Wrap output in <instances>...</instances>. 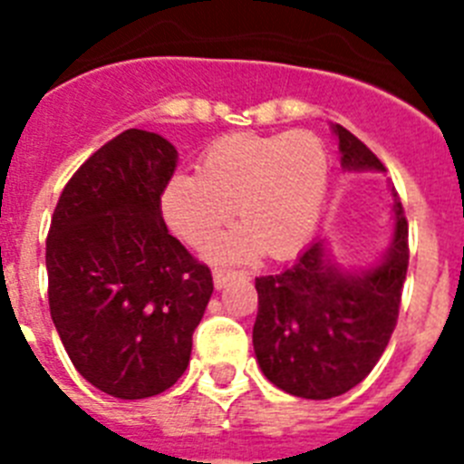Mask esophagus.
Instances as JSON below:
<instances>
[{
	"label": "esophagus",
	"mask_w": 464,
	"mask_h": 464,
	"mask_svg": "<svg viewBox=\"0 0 464 464\" xmlns=\"http://www.w3.org/2000/svg\"><path fill=\"white\" fill-rule=\"evenodd\" d=\"M237 274L232 267H213V283H216V288H223V285H227L229 278H235Z\"/></svg>",
	"instance_id": "esophagus-1"
}]
</instances>
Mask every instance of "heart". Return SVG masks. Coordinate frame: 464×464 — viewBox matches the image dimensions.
I'll list each match as a JSON object with an SVG mask.
<instances>
[{
  "label": "heart",
  "mask_w": 464,
  "mask_h": 464,
  "mask_svg": "<svg viewBox=\"0 0 464 464\" xmlns=\"http://www.w3.org/2000/svg\"><path fill=\"white\" fill-rule=\"evenodd\" d=\"M199 174L169 176L160 192L167 225L192 248H202L232 216L241 225L213 246V256L248 260L265 253L290 257L306 244L325 199V143L297 130L283 134H227L199 155Z\"/></svg>",
  "instance_id": "obj_1"
}]
</instances>
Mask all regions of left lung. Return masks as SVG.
Instances as JSON below:
<instances>
[{
	"instance_id": "left-lung-1",
	"label": "left lung",
	"mask_w": 464,
	"mask_h": 464,
	"mask_svg": "<svg viewBox=\"0 0 464 464\" xmlns=\"http://www.w3.org/2000/svg\"><path fill=\"white\" fill-rule=\"evenodd\" d=\"M346 171H385L381 160L346 127H332ZM395 235L383 260L348 274L315 241L283 272L256 278L253 348L262 374L304 400L348 392L374 370L397 325L409 267V223L392 190Z\"/></svg>"
}]
</instances>
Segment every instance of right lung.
I'll list each match as a JSON object with an SVG mask.
<instances>
[{"label":"right lung","instance_id":"1","mask_svg":"<svg viewBox=\"0 0 464 464\" xmlns=\"http://www.w3.org/2000/svg\"><path fill=\"white\" fill-rule=\"evenodd\" d=\"M176 149L125 130L69 179L46 239L48 304L69 360L118 400L165 392L190 362L211 269L169 235L160 192Z\"/></svg>","mask_w":464,"mask_h":464}]
</instances>
